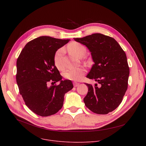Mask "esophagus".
Masks as SVG:
<instances>
[{
	"mask_svg": "<svg viewBox=\"0 0 146 146\" xmlns=\"http://www.w3.org/2000/svg\"><path fill=\"white\" fill-rule=\"evenodd\" d=\"M73 84H74V87H77V86H78L79 85V83L76 82H74Z\"/></svg>",
	"mask_w": 146,
	"mask_h": 146,
	"instance_id": "1",
	"label": "esophagus"
}]
</instances>
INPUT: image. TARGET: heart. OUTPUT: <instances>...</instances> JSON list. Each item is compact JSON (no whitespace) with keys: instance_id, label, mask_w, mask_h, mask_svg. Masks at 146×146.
I'll list each match as a JSON object with an SVG mask.
<instances>
[{"instance_id":"heart-1","label":"heart","mask_w":146,"mask_h":146,"mask_svg":"<svg viewBox=\"0 0 146 146\" xmlns=\"http://www.w3.org/2000/svg\"><path fill=\"white\" fill-rule=\"evenodd\" d=\"M68 49L69 51L74 56L80 57L83 56L86 52V48L79 42H72L68 45ZM64 52L63 48L58 49L54 56L53 60L56 67L58 70H63V65L62 63V56ZM85 70L83 67H77L67 70L64 72V77L68 80H79L82 76L85 74Z\"/></svg>"}]
</instances>
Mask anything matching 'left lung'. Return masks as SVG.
<instances>
[{"mask_svg":"<svg viewBox=\"0 0 146 146\" xmlns=\"http://www.w3.org/2000/svg\"><path fill=\"white\" fill-rule=\"evenodd\" d=\"M74 40L86 46L94 62L86 78L97 83H85L88 86L83 99L86 106L98 114L113 111L121 103L128 88L129 68L125 52L114 38L101 34Z\"/></svg>","mask_w":146,"mask_h":146,"instance_id":"left-lung-1","label":"left lung"}]
</instances>
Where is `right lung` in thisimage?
Listing matches in <instances>:
<instances>
[{"label": "right lung", "mask_w": 146, "mask_h": 146, "mask_svg": "<svg viewBox=\"0 0 146 146\" xmlns=\"http://www.w3.org/2000/svg\"><path fill=\"white\" fill-rule=\"evenodd\" d=\"M69 41L40 36L28 42L17 59L19 93L28 108L38 115L56 113L63 105L65 94L73 88L71 80H62L53 60L57 50ZM58 81V86H48Z\"/></svg>", "instance_id": "add662e5"}]
</instances>
